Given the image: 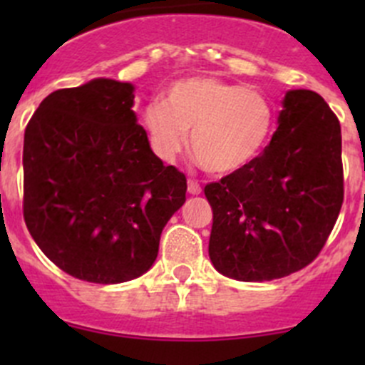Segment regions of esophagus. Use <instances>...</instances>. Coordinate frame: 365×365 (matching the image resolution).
<instances>
[{"label":"esophagus","mask_w":365,"mask_h":365,"mask_svg":"<svg viewBox=\"0 0 365 365\" xmlns=\"http://www.w3.org/2000/svg\"><path fill=\"white\" fill-rule=\"evenodd\" d=\"M187 190H189V194H192V196H197V194H201V187H200V183L197 182H194V180H189V182H187Z\"/></svg>","instance_id":"1"}]
</instances>
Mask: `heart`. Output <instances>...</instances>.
<instances>
[{"instance_id":"obj_1","label":"heart","mask_w":365,"mask_h":365,"mask_svg":"<svg viewBox=\"0 0 365 365\" xmlns=\"http://www.w3.org/2000/svg\"><path fill=\"white\" fill-rule=\"evenodd\" d=\"M272 102L259 90L212 76L175 81L165 101L143 109L150 145L162 160H173L187 145L210 175L242 171L264 150L274 132Z\"/></svg>"}]
</instances>
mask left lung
I'll use <instances>...</instances> for the list:
<instances>
[{"instance_id":"left-lung-1","label":"left lung","mask_w":365,"mask_h":365,"mask_svg":"<svg viewBox=\"0 0 365 365\" xmlns=\"http://www.w3.org/2000/svg\"><path fill=\"white\" fill-rule=\"evenodd\" d=\"M205 196L217 272L263 282L307 267L341 212L339 120L316 91H286L270 145L247 168L206 185Z\"/></svg>"}]
</instances>
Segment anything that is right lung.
Returning a JSON list of instances; mask_svg holds the SVG:
<instances>
[{
    "label": "right lung",
    "mask_w": 365,
    "mask_h": 365,
    "mask_svg": "<svg viewBox=\"0 0 365 365\" xmlns=\"http://www.w3.org/2000/svg\"><path fill=\"white\" fill-rule=\"evenodd\" d=\"M134 84L98 77L47 95L24 132V220L56 267L120 284L146 274L187 180L152 152Z\"/></svg>",
    "instance_id": "obj_1"
}]
</instances>
